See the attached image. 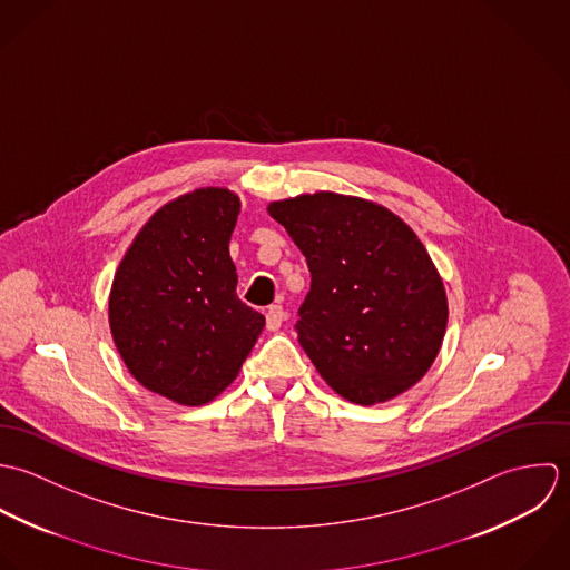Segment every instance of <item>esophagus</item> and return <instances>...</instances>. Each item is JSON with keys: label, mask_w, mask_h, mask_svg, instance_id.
Masks as SVG:
<instances>
[{"label": "esophagus", "mask_w": 570, "mask_h": 570, "mask_svg": "<svg viewBox=\"0 0 570 570\" xmlns=\"http://www.w3.org/2000/svg\"><path fill=\"white\" fill-rule=\"evenodd\" d=\"M284 320H286V313H284V308L282 306H271L268 311H266V328L268 331H279L282 328V324H284Z\"/></svg>", "instance_id": "obj_1"}]
</instances>
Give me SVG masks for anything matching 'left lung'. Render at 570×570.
<instances>
[{
    "mask_svg": "<svg viewBox=\"0 0 570 570\" xmlns=\"http://www.w3.org/2000/svg\"><path fill=\"white\" fill-rule=\"evenodd\" d=\"M311 271L297 337L326 383L385 403L434 363L448 328L443 279L416 233L363 198L331 191L268 205Z\"/></svg>",
    "mask_w": 570,
    "mask_h": 570,
    "instance_id": "1",
    "label": "left lung"
}]
</instances>
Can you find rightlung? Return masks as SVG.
Wrapping results in <instances>:
<instances>
[{
    "label": "right lung",
    "instance_id": "1",
    "mask_svg": "<svg viewBox=\"0 0 570 570\" xmlns=\"http://www.w3.org/2000/svg\"><path fill=\"white\" fill-rule=\"evenodd\" d=\"M237 214L228 189L185 194L149 218L116 271L110 328L120 358L140 385L180 405L214 401L264 328V315L235 293Z\"/></svg>",
    "mask_w": 570,
    "mask_h": 570
}]
</instances>
